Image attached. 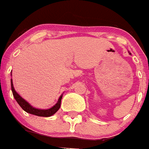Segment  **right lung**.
I'll return each instance as SVG.
<instances>
[{
  "label": "right lung",
  "instance_id": "1",
  "mask_svg": "<svg viewBox=\"0 0 149 149\" xmlns=\"http://www.w3.org/2000/svg\"><path fill=\"white\" fill-rule=\"evenodd\" d=\"M11 89H12V92H13V96H14V98H15V99L16 100V101L18 102V104L20 105L21 107H22L24 111L28 113L38 116L49 117L51 116L54 115V114L60 107L61 100H62V98H63V95H61L60 98H59L57 103H56L54 107H51L50 109H47V110H40V109L35 108V107H33V106H31V105H30L27 101H25V100L23 98H22V97H21L18 93H17V92L15 90V89H14V86H13V80H12V79H11Z\"/></svg>",
  "mask_w": 149,
  "mask_h": 149
}]
</instances>
